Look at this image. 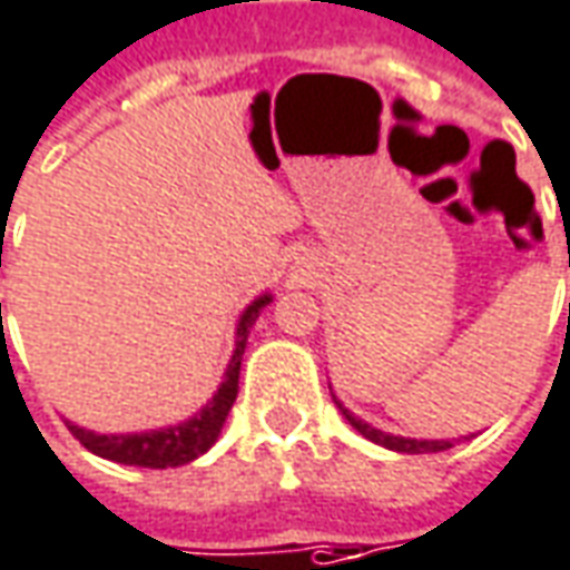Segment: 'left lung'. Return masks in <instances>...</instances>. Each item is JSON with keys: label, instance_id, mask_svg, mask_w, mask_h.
I'll return each instance as SVG.
<instances>
[{"label": "left lung", "instance_id": "left-lung-1", "mask_svg": "<svg viewBox=\"0 0 570 570\" xmlns=\"http://www.w3.org/2000/svg\"><path fill=\"white\" fill-rule=\"evenodd\" d=\"M336 402V399H334ZM336 409L346 415V421H350L355 431L362 433L365 440H371V443H377V446H386L393 449V452H409V455H421V452H443V449H449L452 443L449 440H409V436H393V433H383L377 431V428H371V424H365V421H358L355 415H350L340 402H336Z\"/></svg>", "mask_w": 570, "mask_h": 570}]
</instances>
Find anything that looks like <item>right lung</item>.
Returning a JSON list of instances; mask_svg holds the SVG:
<instances>
[{"label":"right lung","instance_id":"obj_1","mask_svg":"<svg viewBox=\"0 0 570 570\" xmlns=\"http://www.w3.org/2000/svg\"><path fill=\"white\" fill-rule=\"evenodd\" d=\"M271 302V296L255 299L243 317H239V327H236V350L224 383L218 386V393L212 396V402L205 405L203 412L196 417H189L177 428H165V431H149V433H92L68 424V431L83 443V446L102 455L108 462L118 464H137V468H177V464H187L193 459H199L203 452L212 449V443L218 440L220 428L227 421V412L236 402V390H239V362H243V350H246V336L249 327L255 324L258 312Z\"/></svg>","mask_w":570,"mask_h":570}]
</instances>
